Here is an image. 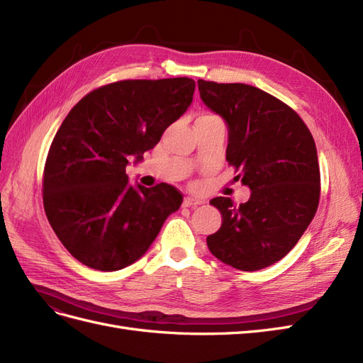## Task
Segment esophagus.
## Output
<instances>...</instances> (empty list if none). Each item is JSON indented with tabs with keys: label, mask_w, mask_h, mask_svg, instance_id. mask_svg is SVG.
Here are the masks:
<instances>
[{
	"label": "esophagus",
	"mask_w": 363,
	"mask_h": 363,
	"mask_svg": "<svg viewBox=\"0 0 363 363\" xmlns=\"http://www.w3.org/2000/svg\"><path fill=\"white\" fill-rule=\"evenodd\" d=\"M200 204H203V201L199 199H194V196H184V200H183L184 207H196Z\"/></svg>",
	"instance_id": "34e87169"
}]
</instances>
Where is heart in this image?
<instances>
[{
    "mask_svg": "<svg viewBox=\"0 0 363 363\" xmlns=\"http://www.w3.org/2000/svg\"><path fill=\"white\" fill-rule=\"evenodd\" d=\"M207 116H215V115H201L200 118H207Z\"/></svg>",
    "mask_w": 363,
    "mask_h": 363,
    "instance_id": "b5f03b06",
    "label": "heart"
}]
</instances>
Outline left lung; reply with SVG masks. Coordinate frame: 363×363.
<instances>
[{
  "mask_svg": "<svg viewBox=\"0 0 363 363\" xmlns=\"http://www.w3.org/2000/svg\"><path fill=\"white\" fill-rule=\"evenodd\" d=\"M199 91L228 124L227 162L251 189L239 206L227 196L211 200L223 224L207 247L236 269L267 268L288 255L316 213L321 177L313 136L292 107L259 87L199 80Z\"/></svg>",
  "mask_w": 363,
  "mask_h": 363,
  "instance_id": "1",
  "label": "left lung"
}]
</instances>
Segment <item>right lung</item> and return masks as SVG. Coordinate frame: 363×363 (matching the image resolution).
Listing matches in <instances>:
<instances>
[{"mask_svg":"<svg viewBox=\"0 0 363 363\" xmlns=\"http://www.w3.org/2000/svg\"><path fill=\"white\" fill-rule=\"evenodd\" d=\"M188 77L121 80L77 103L43 168V208L71 256L98 271L123 269L152 244L183 201L167 183L131 188L128 156L142 159L192 103Z\"/></svg>","mask_w":363,"mask_h":363,"instance_id":"obj_1","label":"right lung"}]
</instances>
